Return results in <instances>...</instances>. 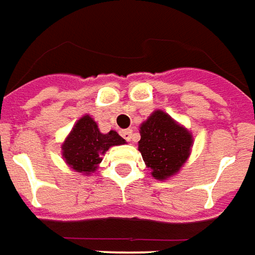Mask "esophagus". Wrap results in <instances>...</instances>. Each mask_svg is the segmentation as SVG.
I'll use <instances>...</instances> for the list:
<instances>
[{
	"label": "esophagus",
	"instance_id": "1",
	"mask_svg": "<svg viewBox=\"0 0 255 255\" xmlns=\"http://www.w3.org/2000/svg\"><path fill=\"white\" fill-rule=\"evenodd\" d=\"M121 136L124 137L126 141H131L133 140V130L131 129H126V130L121 131Z\"/></svg>",
	"mask_w": 255,
	"mask_h": 255
}]
</instances>
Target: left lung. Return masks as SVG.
Here are the masks:
<instances>
[{
    "label": "left lung",
    "mask_w": 255,
    "mask_h": 255,
    "mask_svg": "<svg viewBox=\"0 0 255 255\" xmlns=\"http://www.w3.org/2000/svg\"><path fill=\"white\" fill-rule=\"evenodd\" d=\"M140 136L142 160L153 178L160 181L181 170L194 145L192 133L162 110H155L140 125Z\"/></svg>",
    "instance_id": "8db88e82"
}]
</instances>
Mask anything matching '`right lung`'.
Masks as SVG:
<instances>
[{
    "label": "right lung",
    "instance_id": "right-lung-1",
    "mask_svg": "<svg viewBox=\"0 0 255 255\" xmlns=\"http://www.w3.org/2000/svg\"><path fill=\"white\" fill-rule=\"evenodd\" d=\"M125 140L115 130L102 133L99 125L90 115H84L75 122L68 136L61 142V156L77 173L90 176L102 163L103 155Z\"/></svg>",
    "mask_w": 255,
    "mask_h": 255
}]
</instances>
